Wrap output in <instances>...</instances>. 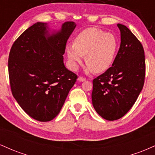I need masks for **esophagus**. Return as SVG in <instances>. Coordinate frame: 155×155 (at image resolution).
Segmentation results:
<instances>
[{
    "label": "esophagus",
    "instance_id": "esophagus-1",
    "mask_svg": "<svg viewBox=\"0 0 155 155\" xmlns=\"http://www.w3.org/2000/svg\"><path fill=\"white\" fill-rule=\"evenodd\" d=\"M85 80H86V79H84V78L83 77H81V76H79V77L78 78V81H84Z\"/></svg>",
    "mask_w": 155,
    "mask_h": 155
}]
</instances>
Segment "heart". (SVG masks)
Returning <instances> with one entry per match:
<instances>
[{
	"mask_svg": "<svg viewBox=\"0 0 155 155\" xmlns=\"http://www.w3.org/2000/svg\"><path fill=\"white\" fill-rule=\"evenodd\" d=\"M117 49L118 41L114 35L88 28L76 35L74 44L67 46L66 54L72 70H77L86 54V72L102 73L113 63Z\"/></svg>",
	"mask_w": 155,
	"mask_h": 155,
	"instance_id": "obj_1",
	"label": "heart"
}]
</instances>
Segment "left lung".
<instances>
[{
    "label": "left lung",
    "instance_id": "obj_1",
    "mask_svg": "<svg viewBox=\"0 0 155 155\" xmlns=\"http://www.w3.org/2000/svg\"><path fill=\"white\" fill-rule=\"evenodd\" d=\"M117 27L121 43L114 61L92 81L93 107L108 121L118 120L132 108L143 89L145 78L143 46L125 25L117 24Z\"/></svg>",
    "mask_w": 155,
    "mask_h": 155
}]
</instances>
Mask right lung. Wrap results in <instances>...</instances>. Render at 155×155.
Segmentation results:
<instances>
[{"label":"right lung","instance_id":"obj_1","mask_svg":"<svg viewBox=\"0 0 155 155\" xmlns=\"http://www.w3.org/2000/svg\"><path fill=\"white\" fill-rule=\"evenodd\" d=\"M74 22H65L59 31L38 22L15 41L8 56L12 95L25 113L35 120L49 122L63 107L77 76L68 70L63 54Z\"/></svg>","mask_w":155,"mask_h":155}]
</instances>
